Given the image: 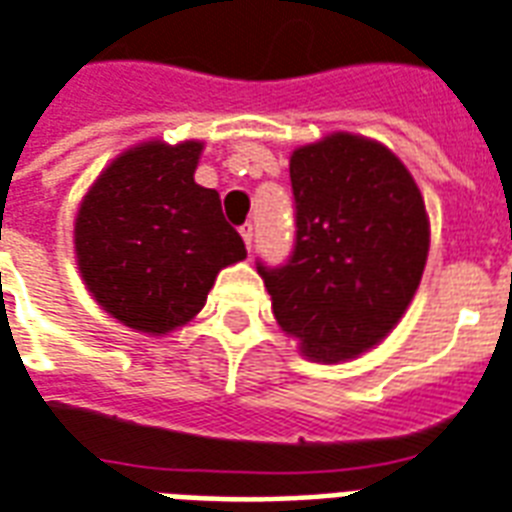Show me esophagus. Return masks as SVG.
Masks as SVG:
<instances>
[{"label": "esophagus", "mask_w": 512, "mask_h": 512, "mask_svg": "<svg viewBox=\"0 0 512 512\" xmlns=\"http://www.w3.org/2000/svg\"><path fill=\"white\" fill-rule=\"evenodd\" d=\"M240 234H242V240H245V245H248V251H251V245H253V224H251V221L240 226Z\"/></svg>", "instance_id": "34e87169"}]
</instances>
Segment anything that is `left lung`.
I'll return each instance as SVG.
<instances>
[{
  "label": "left lung",
  "mask_w": 512,
  "mask_h": 512,
  "mask_svg": "<svg viewBox=\"0 0 512 512\" xmlns=\"http://www.w3.org/2000/svg\"><path fill=\"white\" fill-rule=\"evenodd\" d=\"M294 251L256 261L283 332L305 356L343 361L386 337L416 294L429 218L416 180L380 142L332 134L291 156Z\"/></svg>",
  "instance_id": "1"
}]
</instances>
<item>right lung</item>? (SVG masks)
Masks as SVG:
<instances>
[{"label":"right lung","mask_w":512,"mask_h":512,"mask_svg":"<svg viewBox=\"0 0 512 512\" xmlns=\"http://www.w3.org/2000/svg\"><path fill=\"white\" fill-rule=\"evenodd\" d=\"M202 142H145L99 175L75 218L91 297L129 329L167 334L205 307L215 275L248 256L213 188L194 183Z\"/></svg>","instance_id":"1"}]
</instances>
